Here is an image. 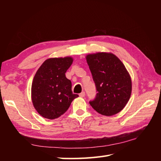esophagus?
I'll list each match as a JSON object with an SVG mask.
<instances>
[{"mask_svg":"<svg viewBox=\"0 0 161 161\" xmlns=\"http://www.w3.org/2000/svg\"><path fill=\"white\" fill-rule=\"evenodd\" d=\"M80 95V97H84L85 96V93L84 92H81V93H80V95Z\"/></svg>","mask_w":161,"mask_h":161,"instance_id":"1","label":"esophagus"}]
</instances>
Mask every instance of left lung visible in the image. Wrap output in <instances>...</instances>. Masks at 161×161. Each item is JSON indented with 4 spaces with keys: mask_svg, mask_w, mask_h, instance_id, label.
Listing matches in <instances>:
<instances>
[{
    "mask_svg": "<svg viewBox=\"0 0 161 161\" xmlns=\"http://www.w3.org/2000/svg\"><path fill=\"white\" fill-rule=\"evenodd\" d=\"M97 88V95L89 103L99 114L111 116L121 111L131 97V76L118 57L100 52L86 56Z\"/></svg>",
    "mask_w": 161,
    "mask_h": 161,
    "instance_id": "obj_1",
    "label": "left lung"
}]
</instances>
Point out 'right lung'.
<instances>
[{
  "label": "right lung",
  "mask_w": 161,
  "mask_h": 161,
  "mask_svg": "<svg viewBox=\"0 0 161 161\" xmlns=\"http://www.w3.org/2000/svg\"><path fill=\"white\" fill-rule=\"evenodd\" d=\"M73 61L71 57L49 58L37 70L31 98L34 107L42 117L50 119L60 117L79 97L73 93L71 81L65 75Z\"/></svg>",
  "instance_id": "right-lung-1"
}]
</instances>
